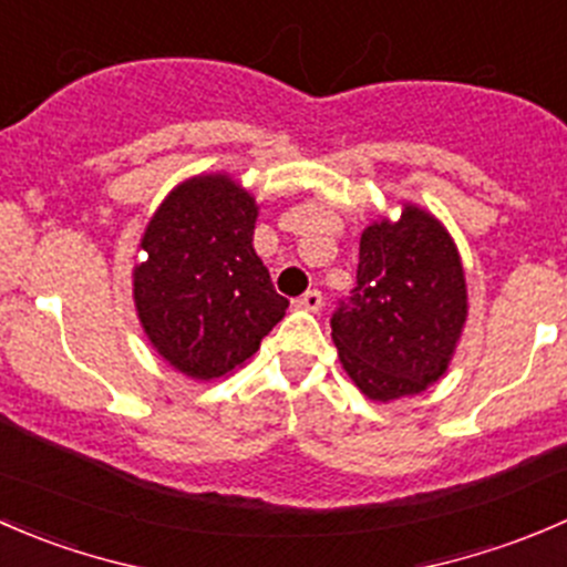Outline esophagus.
Returning <instances> with one entry per match:
<instances>
[{
    "label": "esophagus",
    "mask_w": 567,
    "mask_h": 567,
    "mask_svg": "<svg viewBox=\"0 0 567 567\" xmlns=\"http://www.w3.org/2000/svg\"><path fill=\"white\" fill-rule=\"evenodd\" d=\"M295 308H300V311H319V308H322V291H306L302 297H297Z\"/></svg>",
    "instance_id": "obj_1"
}]
</instances>
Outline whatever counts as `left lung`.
Instances as JSON below:
<instances>
[{"instance_id": "8db88e82", "label": "left lung", "mask_w": 567, "mask_h": 567, "mask_svg": "<svg viewBox=\"0 0 567 567\" xmlns=\"http://www.w3.org/2000/svg\"><path fill=\"white\" fill-rule=\"evenodd\" d=\"M358 284L330 328L339 361L374 402L422 394L450 367L468 317L466 276L450 231L402 204L400 220L363 228Z\"/></svg>"}]
</instances>
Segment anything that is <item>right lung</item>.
<instances>
[{
	"instance_id": "right-lung-1",
	"label": "right lung",
	"mask_w": 567,
	"mask_h": 567,
	"mask_svg": "<svg viewBox=\"0 0 567 567\" xmlns=\"http://www.w3.org/2000/svg\"><path fill=\"white\" fill-rule=\"evenodd\" d=\"M256 198L226 173L178 184L145 226L134 308L151 347L193 380L243 367L289 300L254 250Z\"/></svg>"
}]
</instances>
